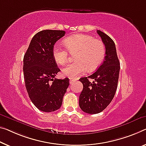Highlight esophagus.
<instances>
[{
    "label": "esophagus",
    "mask_w": 146,
    "mask_h": 146,
    "mask_svg": "<svg viewBox=\"0 0 146 146\" xmlns=\"http://www.w3.org/2000/svg\"><path fill=\"white\" fill-rule=\"evenodd\" d=\"M76 80L74 79V78H69V82H70V84H72L73 82H76Z\"/></svg>",
    "instance_id": "1"
}]
</instances>
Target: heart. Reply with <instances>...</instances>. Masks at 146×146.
<instances>
[{
    "mask_svg": "<svg viewBox=\"0 0 146 146\" xmlns=\"http://www.w3.org/2000/svg\"><path fill=\"white\" fill-rule=\"evenodd\" d=\"M66 48L71 53H74V62L67 64L62 70V75L76 78L87 69L93 71L98 68L104 59L106 49L101 40L86 35H75L64 40ZM66 49L59 45L53 48V57L57 64L63 65L68 60Z\"/></svg>",
    "mask_w": 146,
    "mask_h": 146,
    "instance_id": "heart-1",
    "label": "heart"
}]
</instances>
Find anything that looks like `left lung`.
I'll use <instances>...</instances> for the list:
<instances>
[{
	"label": "left lung",
	"instance_id": "8db88e82",
	"mask_svg": "<svg viewBox=\"0 0 146 146\" xmlns=\"http://www.w3.org/2000/svg\"><path fill=\"white\" fill-rule=\"evenodd\" d=\"M97 33L105 45L104 60L93 74L79 80L84 86L79 98L80 107L82 111L90 114L102 111L111 102L117 90L120 70L113 40L99 30ZM89 79H93L94 82H91Z\"/></svg>",
	"mask_w": 146,
	"mask_h": 146
}]
</instances>
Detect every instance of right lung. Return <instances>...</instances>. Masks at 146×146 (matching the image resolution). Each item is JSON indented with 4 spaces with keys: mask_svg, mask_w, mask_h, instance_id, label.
Here are the masks:
<instances>
[{
    "mask_svg": "<svg viewBox=\"0 0 146 146\" xmlns=\"http://www.w3.org/2000/svg\"><path fill=\"white\" fill-rule=\"evenodd\" d=\"M65 31L44 30L36 33L23 58V74L29 98L44 112L57 110L69 86V79H57L60 71L53 57V48Z\"/></svg>",
    "mask_w": 146,
    "mask_h": 146,
    "instance_id": "add662e5",
    "label": "right lung"
}]
</instances>
